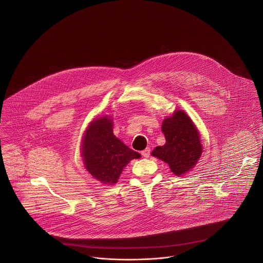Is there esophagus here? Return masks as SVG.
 I'll list each match as a JSON object with an SVG mask.
<instances>
[{"label": "esophagus", "mask_w": 263, "mask_h": 263, "mask_svg": "<svg viewBox=\"0 0 263 263\" xmlns=\"http://www.w3.org/2000/svg\"><path fill=\"white\" fill-rule=\"evenodd\" d=\"M150 148H147V149H145V150L142 151V155H143V157H145V158H148V157L150 156Z\"/></svg>", "instance_id": "obj_1"}]
</instances>
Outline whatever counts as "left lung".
Masks as SVG:
<instances>
[{
    "label": "left lung",
    "mask_w": 263,
    "mask_h": 263,
    "mask_svg": "<svg viewBox=\"0 0 263 263\" xmlns=\"http://www.w3.org/2000/svg\"><path fill=\"white\" fill-rule=\"evenodd\" d=\"M166 143L152 152L154 157L166 162L175 175L186 173L197 163L202 152L198 132L183 111H176L162 123Z\"/></svg>",
    "instance_id": "obj_1"
}]
</instances>
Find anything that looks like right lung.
<instances>
[{
	"mask_svg": "<svg viewBox=\"0 0 263 263\" xmlns=\"http://www.w3.org/2000/svg\"><path fill=\"white\" fill-rule=\"evenodd\" d=\"M112 130V121L106 116L93 120L85 133L82 146L86 169L94 178L107 184L116 183L126 164L141 157L119 141Z\"/></svg>",
	"mask_w": 263,
	"mask_h": 263,
	"instance_id": "1",
	"label": "right lung"
}]
</instances>
